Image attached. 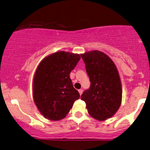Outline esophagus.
Here are the masks:
<instances>
[{
  "mask_svg": "<svg viewBox=\"0 0 150 150\" xmlns=\"http://www.w3.org/2000/svg\"><path fill=\"white\" fill-rule=\"evenodd\" d=\"M78 92H79V93H80V95H82V92H83V90H82V89H79V90H78Z\"/></svg>",
  "mask_w": 150,
  "mask_h": 150,
  "instance_id": "obj_1",
  "label": "esophagus"
}]
</instances>
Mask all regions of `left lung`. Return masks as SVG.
I'll use <instances>...</instances> for the list:
<instances>
[{
    "instance_id": "8db88e82",
    "label": "left lung",
    "mask_w": 150,
    "mask_h": 150,
    "mask_svg": "<svg viewBox=\"0 0 150 150\" xmlns=\"http://www.w3.org/2000/svg\"><path fill=\"white\" fill-rule=\"evenodd\" d=\"M91 85L81 96L92 118L105 120L119 108L122 99L120 76L116 65L106 54L91 51L80 54Z\"/></svg>"
}]
</instances>
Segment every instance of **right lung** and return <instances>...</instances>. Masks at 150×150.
Listing matches in <instances>:
<instances>
[{
	"instance_id": "add662e5",
	"label": "right lung",
	"mask_w": 150,
	"mask_h": 150,
	"mask_svg": "<svg viewBox=\"0 0 150 150\" xmlns=\"http://www.w3.org/2000/svg\"><path fill=\"white\" fill-rule=\"evenodd\" d=\"M80 58L77 53L58 51L44 58L38 65L33 81V99L47 119L64 118L80 98L69 75Z\"/></svg>"
}]
</instances>
